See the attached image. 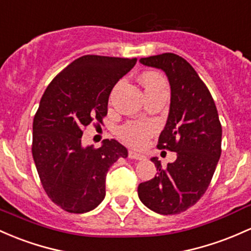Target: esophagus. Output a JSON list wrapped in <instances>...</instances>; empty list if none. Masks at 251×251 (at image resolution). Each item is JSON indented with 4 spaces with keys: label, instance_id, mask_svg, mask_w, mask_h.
<instances>
[{
    "label": "esophagus",
    "instance_id": "34e87169",
    "mask_svg": "<svg viewBox=\"0 0 251 251\" xmlns=\"http://www.w3.org/2000/svg\"><path fill=\"white\" fill-rule=\"evenodd\" d=\"M128 157L132 159H138V161H143V159L147 158V156L142 152H137L134 150H130L128 151Z\"/></svg>",
    "mask_w": 251,
    "mask_h": 251
}]
</instances>
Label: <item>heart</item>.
I'll return each instance as SVG.
<instances>
[{
	"label": "heart",
	"mask_w": 251,
	"mask_h": 251,
	"mask_svg": "<svg viewBox=\"0 0 251 251\" xmlns=\"http://www.w3.org/2000/svg\"><path fill=\"white\" fill-rule=\"evenodd\" d=\"M142 83L147 95L167 90V81L162 74L156 71H147L142 75ZM155 132V125L149 121H128L119 128L120 138L132 147H143Z\"/></svg>",
	"instance_id": "heart-1"
}]
</instances>
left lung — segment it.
<instances>
[{
	"label": "left lung",
	"instance_id": "1",
	"mask_svg": "<svg viewBox=\"0 0 251 251\" xmlns=\"http://www.w3.org/2000/svg\"><path fill=\"white\" fill-rule=\"evenodd\" d=\"M143 65L161 69L169 79L170 108L157 148L177 158L166 169L151 161L157 175L138 186V197L151 211L177 214L197 203L210 186L222 153V125L210 90L197 71L175 53L140 58Z\"/></svg>",
	"mask_w": 251,
	"mask_h": 251
}]
</instances>
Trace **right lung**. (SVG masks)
<instances>
[{"instance_id": "add662e5", "label": "right lung", "mask_w": 251, "mask_h": 251, "mask_svg": "<svg viewBox=\"0 0 251 251\" xmlns=\"http://www.w3.org/2000/svg\"><path fill=\"white\" fill-rule=\"evenodd\" d=\"M137 58L87 54L52 79L33 119L32 155L46 194L62 210L84 213L106 195V175L127 149L115 139L82 147L84 127L102 124L113 87Z\"/></svg>"}]
</instances>
